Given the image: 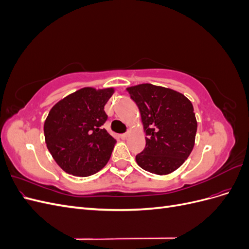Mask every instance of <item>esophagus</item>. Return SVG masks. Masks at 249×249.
Returning <instances> with one entry per match:
<instances>
[{"label": "esophagus", "instance_id": "obj_1", "mask_svg": "<svg viewBox=\"0 0 249 249\" xmlns=\"http://www.w3.org/2000/svg\"><path fill=\"white\" fill-rule=\"evenodd\" d=\"M127 135H129V134H127V133H124V134H120L119 136H120V138H122V139H125V138L127 137Z\"/></svg>", "mask_w": 249, "mask_h": 249}]
</instances>
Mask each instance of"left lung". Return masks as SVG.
Listing matches in <instances>:
<instances>
[{
	"instance_id": "1",
	"label": "left lung",
	"mask_w": 249,
	"mask_h": 249,
	"mask_svg": "<svg viewBox=\"0 0 249 249\" xmlns=\"http://www.w3.org/2000/svg\"><path fill=\"white\" fill-rule=\"evenodd\" d=\"M139 108L146 134L145 148L136 156L139 166L164 176L177 170L191 154L197 122L191 102L176 90L140 84L126 88Z\"/></svg>"
}]
</instances>
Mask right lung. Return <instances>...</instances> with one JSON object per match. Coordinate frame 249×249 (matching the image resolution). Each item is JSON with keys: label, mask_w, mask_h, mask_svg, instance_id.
Listing matches in <instances>:
<instances>
[{"label": "right lung", "mask_w": 249, "mask_h": 249, "mask_svg": "<svg viewBox=\"0 0 249 249\" xmlns=\"http://www.w3.org/2000/svg\"><path fill=\"white\" fill-rule=\"evenodd\" d=\"M113 88H82L59 101L49 112L43 131L56 163L74 177H89L109 161L116 140L103 129L104 110Z\"/></svg>", "instance_id": "right-lung-1"}]
</instances>
